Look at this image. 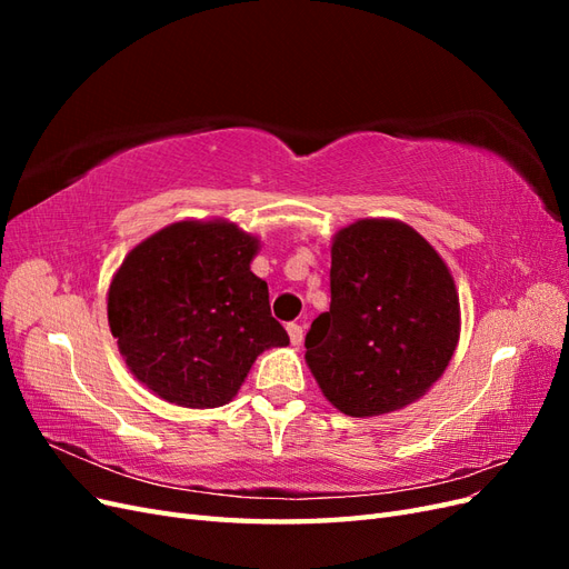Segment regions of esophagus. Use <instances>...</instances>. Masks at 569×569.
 <instances>
[{
  "mask_svg": "<svg viewBox=\"0 0 569 569\" xmlns=\"http://www.w3.org/2000/svg\"><path fill=\"white\" fill-rule=\"evenodd\" d=\"M287 332H289V341L295 343V347H299V343L303 341V327L297 325V322H289L287 325Z\"/></svg>",
  "mask_w": 569,
  "mask_h": 569,
  "instance_id": "obj_1",
  "label": "esophagus"
}]
</instances>
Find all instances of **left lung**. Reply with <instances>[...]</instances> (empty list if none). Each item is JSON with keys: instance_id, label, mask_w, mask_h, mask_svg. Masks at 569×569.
I'll list each match as a JSON object with an SVG mask.
<instances>
[{"instance_id": "8db88e82", "label": "left lung", "mask_w": 569, "mask_h": 569, "mask_svg": "<svg viewBox=\"0 0 569 569\" xmlns=\"http://www.w3.org/2000/svg\"><path fill=\"white\" fill-rule=\"evenodd\" d=\"M330 311L306 335V363L353 418L399 410L449 366L460 330L441 256L399 220H358L332 244Z\"/></svg>"}]
</instances>
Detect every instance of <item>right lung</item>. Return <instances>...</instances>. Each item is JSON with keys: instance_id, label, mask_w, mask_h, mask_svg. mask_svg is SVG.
Instances as JSON below:
<instances>
[{"instance_id": "1", "label": "right lung", "mask_w": 569, "mask_h": 569, "mask_svg": "<svg viewBox=\"0 0 569 569\" xmlns=\"http://www.w3.org/2000/svg\"><path fill=\"white\" fill-rule=\"evenodd\" d=\"M258 239L232 222L182 220L134 247L109 287V325L144 387L184 408L232 401L258 353L287 347Z\"/></svg>"}]
</instances>
